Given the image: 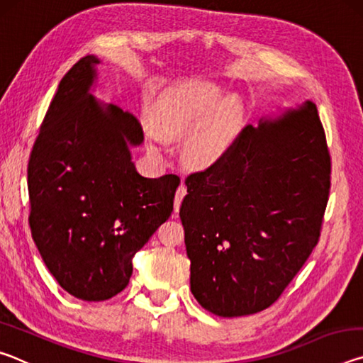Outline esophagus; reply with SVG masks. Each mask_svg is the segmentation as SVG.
<instances>
[{"instance_id":"34e87169","label":"esophagus","mask_w":363,"mask_h":363,"mask_svg":"<svg viewBox=\"0 0 363 363\" xmlns=\"http://www.w3.org/2000/svg\"><path fill=\"white\" fill-rule=\"evenodd\" d=\"M186 194H187V187H186V184L182 182L181 186L177 187V190H176V196H174V216H177V213H179L181 201H182L184 196H186Z\"/></svg>"}]
</instances>
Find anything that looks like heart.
I'll return each mask as SVG.
<instances>
[{
    "instance_id": "obj_1",
    "label": "heart",
    "mask_w": 363,
    "mask_h": 363,
    "mask_svg": "<svg viewBox=\"0 0 363 363\" xmlns=\"http://www.w3.org/2000/svg\"><path fill=\"white\" fill-rule=\"evenodd\" d=\"M237 110L225 102L216 86L192 84L164 99L157 110V128H147V147L163 153L167 140H182L186 157L199 167H208L220 158L229 145Z\"/></svg>"
}]
</instances>
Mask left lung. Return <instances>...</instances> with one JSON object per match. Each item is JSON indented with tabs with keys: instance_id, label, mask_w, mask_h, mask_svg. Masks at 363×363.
Here are the masks:
<instances>
[{
	"instance_id": "left-lung-1",
	"label": "left lung",
	"mask_w": 363,
	"mask_h": 363,
	"mask_svg": "<svg viewBox=\"0 0 363 363\" xmlns=\"http://www.w3.org/2000/svg\"><path fill=\"white\" fill-rule=\"evenodd\" d=\"M330 153L304 102L245 126L216 163L186 179L179 216L190 291L219 317L267 309L320 237Z\"/></svg>"
}]
</instances>
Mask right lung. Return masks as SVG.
<instances>
[{
	"mask_svg": "<svg viewBox=\"0 0 363 363\" xmlns=\"http://www.w3.org/2000/svg\"><path fill=\"white\" fill-rule=\"evenodd\" d=\"M101 59L59 83L28 162L30 229L49 272L72 296L106 301L130 284L133 257L171 216L179 177L140 176L144 143L130 112L93 94Z\"/></svg>",
	"mask_w": 363,
	"mask_h": 363,
	"instance_id": "add662e5",
	"label": "right lung"
}]
</instances>
